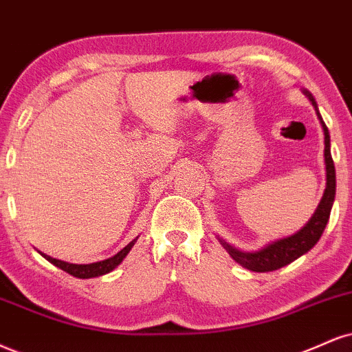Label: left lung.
I'll list each match as a JSON object with an SVG mask.
<instances>
[{
	"label": "left lung",
	"mask_w": 352,
	"mask_h": 352,
	"mask_svg": "<svg viewBox=\"0 0 352 352\" xmlns=\"http://www.w3.org/2000/svg\"><path fill=\"white\" fill-rule=\"evenodd\" d=\"M305 96L311 101L313 108H315L316 116L321 122V128H323L324 133V164H326V188L323 193V198H321L318 208H316L315 214L310 218L305 226L295 234L289 236V238H283L275 241V243H270L265 245L264 249L256 252H243L234 249L232 245L226 244L223 239H219V243L224 245L228 254L234 259L238 264L243 265V267L252 270V272H272V270H277L283 267V265L290 264L295 259H298L300 256L307 254L310 249L318 243L321 234H323L326 223L329 219V213H331V206L334 201V195H336V172H334V164L331 157V142H329V133L328 128H326L323 118L318 111V104H316L315 98L311 96L310 91L303 90Z\"/></svg>",
	"instance_id": "obj_1"
}]
</instances>
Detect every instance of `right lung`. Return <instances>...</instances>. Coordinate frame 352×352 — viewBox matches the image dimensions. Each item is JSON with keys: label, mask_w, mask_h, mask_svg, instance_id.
I'll return each mask as SVG.
<instances>
[{"label": "right lung", "mask_w": 352, "mask_h": 352, "mask_svg": "<svg viewBox=\"0 0 352 352\" xmlns=\"http://www.w3.org/2000/svg\"><path fill=\"white\" fill-rule=\"evenodd\" d=\"M135 241H138V238L131 241L126 248H122L121 251L116 254V256L109 257V259L100 261V262H93V264H69V262L54 259V257L45 256V254H42V252L41 254L50 262V264H54L55 267L62 269L63 272L74 275V277H78V278H91V277H98V275H104V274L111 272L114 267H118V265L122 262V259L128 256V252L131 251V248H133Z\"/></svg>", "instance_id": "1"}]
</instances>
